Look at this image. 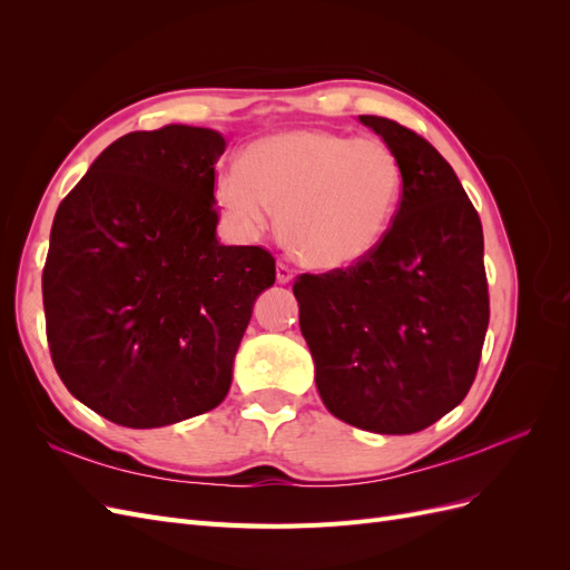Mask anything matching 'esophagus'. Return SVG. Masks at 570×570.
Listing matches in <instances>:
<instances>
[{
  "label": "esophagus",
  "mask_w": 570,
  "mask_h": 570,
  "mask_svg": "<svg viewBox=\"0 0 570 570\" xmlns=\"http://www.w3.org/2000/svg\"><path fill=\"white\" fill-rule=\"evenodd\" d=\"M275 278H278L281 285H287L295 278V273H292V268L285 262H278V266H275Z\"/></svg>",
  "instance_id": "esophagus-1"
}]
</instances>
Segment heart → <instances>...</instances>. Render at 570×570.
Returning <instances> with one entry per match:
<instances>
[{
  "mask_svg": "<svg viewBox=\"0 0 570 570\" xmlns=\"http://www.w3.org/2000/svg\"><path fill=\"white\" fill-rule=\"evenodd\" d=\"M404 170L377 137L299 128L252 142L216 180V202L256 235L278 212L285 249L314 271H344L385 243Z\"/></svg>",
  "mask_w": 570,
  "mask_h": 570,
  "instance_id": "b5f03b06",
  "label": "heart"
}]
</instances>
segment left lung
Here are the masks:
<instances>
[{
  "instance_id": "left-lung-1",
  "label": "left lung",
  "mask_w": 570,
  "mask_h": 570,
  "mask_svg": "<svg viewBox=\"0 0 570 570\" xmlns=\"http://www.w3.org/2000/svg\"><path fill=\"white\" fill-rule=\"evenodd\" d=\"M402 161V202L366 262L295 287L327 411L354 428L409 435L469 394L490 323L482 226L454 168L421 135L358 116Z\"/></svg>"
}]
</instances>
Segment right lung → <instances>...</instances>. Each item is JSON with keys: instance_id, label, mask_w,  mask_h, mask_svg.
<instances>
[{"instance_id": "obj_1", "label": "right lung", "mask_w": 570, "mask_h": 570, "mask_svg": "<svg viewBox=\"0 0 570 570\" xmlns=\"http://www.w3.org/2000/svg\"><path fill=\"white\" fill-rule=\"evenodd\" d=\"M212 128L118 137L59 204L42 271L51 361L99 416L161 428L216 409L256 297L275 283L262 247L216 226Z\"/></svg>"}]
</instances>
